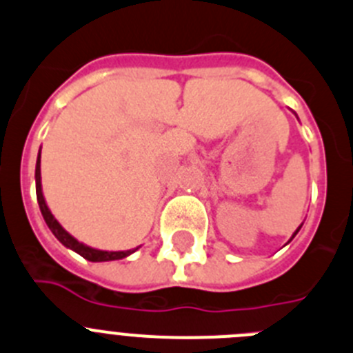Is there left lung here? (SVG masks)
<instances>
[{"label":"left lung","instance_id":"obj_1","mask_svg":"<svg viewBox=\"0 0 353 353\" xmlns=\"http://www.w3.org/2000/svg\"><path fill=\"white\" fill-rule=\"evenodd\" d=\"M301 226H303V223H301V225H299V226H298V230H296V232H294V233H292L291 240H292V239H294V236H296V233H298V232H299V230H301ZM291 240H289V242H291Z\"/></svg>","mask_w":353,"mask_h":353}]
</instances>
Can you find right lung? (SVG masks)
<instances>
[{
    "instance_id": "add662e5",
    "label": "right lung",
    "mask_w": 353,
    "mask_h": 353,
    "mask_svg": "<svg viewBox=\"0 0 353 353\" xmlns=\"http://www.w3.org/2000/svg\"><path fill=\"white\" fill-rule=\"evenodd\" d=\"M34 179H36V199H38V205L39 210H41V216L47 223V226L50 228V232L54 233L55 239L62 243L64 247L71 249V251L78 252L81 258L88 259V261H114V259H123L127 256H130L132 252H136L139 247L136 249H128V251H101V249H94L90 245H85L83 242L77 240L71 233L65 232L62 228L61 223L55 219V216L52 214V210L48 209L47 202H45V196H43V190H41V148L38 151V160H36V172H34Z\"/></svg>"
}]
</instances>
